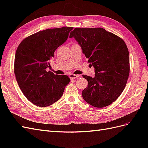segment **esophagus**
<instances>
[{"instance_id":"esophagus-1","label":"esophagus","mask_w":148,"mask_h":148,"mask_svg":"<svg viewBox=\"0 0 148 148\" xmlns=\"http://www.w3.org/2000/svg\"><path fill=\"white\" fill-rule=\"evenodd\" d=\"M69 77L70 79H76L79 77V75H74V74H70L69 75Z\"/></svg>"}]
</instances>
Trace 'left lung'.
<instances>
[{
    "mask_svg": "<svg viewBox=\"0 0 148 148\" xmlns=\"http://www.w3.org/2000/svg\"><path fill=\"white\" fill-rule=\"evenodd\" d=\"M81 46L94 77L83 75L88 82L82 91L84 100L95 107L113 103L126 86L130 73V57L123 40L102 28H76L70 34Z\"/></svg>",
    "mask_w": 148,
    "mask_h": 148,
    "instance_id": "1",
    "label": "left lung"
}]
</instances>
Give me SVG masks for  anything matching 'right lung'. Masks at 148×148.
Masks as SVG:
<instances>
[{"label":"right lung","mask_w":148,"mask_h":148,"mask_svg":"<svg viewBox=\"0 0 148 148\" xmlns=\"http://www.w3.org/2000/svg\"><path fill=\"white\" fill-rule=\"evenodd\" d=\"M73 27L47 29L26 38L18 47L14 64L16 82L28 100L47 107L59 100L70 79L46 70L54 52L69 37Z\"/></svg>","instance_id":"add662e5"}]
</instances>
